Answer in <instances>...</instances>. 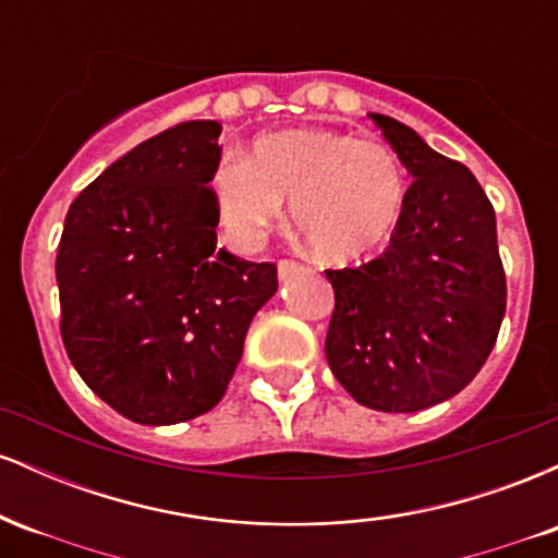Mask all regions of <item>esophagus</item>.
<instances>
[{
  "label": "esophagus",
  "mask_w": 558,
  "mask_h": 558,
  "mask_svg": "<svg viewBox=\"0 0 558 558\" xmlns=\"http://www.w3.org/2000/svg\"><path fill=\"white\" fill-rule=\"evenodd\" d=\"M299 270H301V262H296V259H280V262H278V275H280V280L291 278V275H296Z\"/></svg>",
  "instance_id": "obj_1"
}]
</instances>
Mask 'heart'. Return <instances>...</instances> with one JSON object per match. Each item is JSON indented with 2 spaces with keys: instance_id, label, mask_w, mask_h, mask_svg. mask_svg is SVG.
Instances as JSON below:
<instances>
[{
  "instance_id": "b5f03b06",
  "label": "heart",
  "mask_w": 558,
  "mask_h": 558,
  "mask_svg": "<svg viewBox=\"0 0 558 558\" xmlns=\"http://www.w3.org/2000/svg\"><path fill=\"white\" fill-rule=\"evenodd\" d=\"M220 226L252 248L291 202L293 230L325 262L377 252L399 228L409 181L388 144L325 128L259 136L248 157L226 155L213 178Z\"/></svg>"
}]
</instances>
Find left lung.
<instances>
[{"mask_svg": "<svg viewBox=\"0 0 558 558\" xmlns=\"http://www.w3.org/2000/svg\"><path fill=\"white\" fill-rule=\"evenodd\" d=\"M412 172L388 248L325 270L336 293L325 354L377 412H420L466 388L496 345L506 275L496 213L477 178L386 114H369Z\"/></svg>", "mask_w": 558, "mask_h": 558, "instance_id": "left-lung-1", "label": "left lung"}]
</instances>
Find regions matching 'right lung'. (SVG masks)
Masks as SVG:
<instances>
[{
  "label": "right lung",
  "mask_w": 558,
  "mask_h": 558,
  "mask_svg": "<svg viewBox=\"0 0 558 558\" xmlns=\"http://www.w3.org/2000/svg\"><path fill=\"white\" fill-rule=\"evenodd\" d=\"M220 131L191 120L146 138L81 191L62 228V343L83 383L138 425L217 407L278 291L272 262L217 248Z\"/></svg>",
  "instance_id": "obj_1"
}]
</instances>
